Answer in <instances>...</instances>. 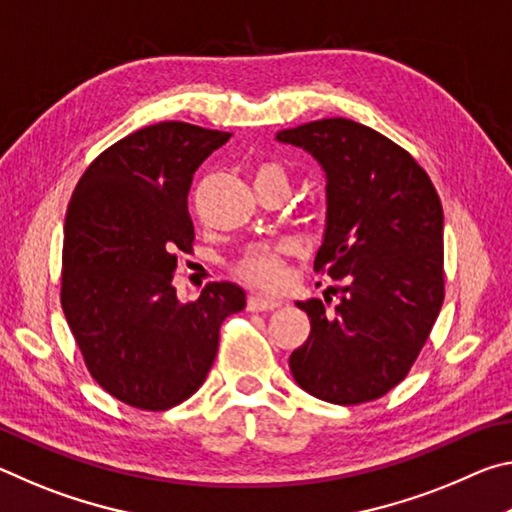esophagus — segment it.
I'll return each instance as SVG.
<instances>
[{
    "label": "esophagus",
    "instance_id": "1",
    "mask_svg": "<svg viewBox=\"0 0 512 512\" xmlns=\"http://www.w3.org/2000/svg\"><path fill=\"white\" fill-rule=\"evenodd\" d=\"M282 302L277 298L271 296H262V293H253V296L248 298V309L250 311H271L275 307H280Z\"/></svg>",
    "mask_w": 512,
    "mask_h": 512
}]
</instances>
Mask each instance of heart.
<instances>
[{
    "label": "heart",
    "instance_id": "1",
    "mask_svg": "<svg viewBox=\"0 0 512 512\" xmlns=\"http://www.w3.org/2000/svg\"><path fill=\"white\" fill-rule=\"evenodd\" d=\"M262 180H277V183L287 185V173L275 162H264L259 164L255 171V183H262ZM287 246L284 244H257L250 246L237 271L241 277H246L248 282L257 284V287H275L277 282L282 280V255Z\"/></svg>",
    "mask_w": 512,
    "mask_h": 512
}]
</instances>
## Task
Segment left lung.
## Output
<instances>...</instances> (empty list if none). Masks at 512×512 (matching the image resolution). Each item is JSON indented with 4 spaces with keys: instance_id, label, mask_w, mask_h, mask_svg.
<instances>
[{
    "instance_id": "8db88e82",
    "label": "left lung",
    "mask_w": 512,
    "mask_h": 512,
    "mask_svg": "<svg viewBox=\"0 0 512 512\" xmlns=\"http://www.w3.org/2000/svg\"><path fill=\"white\" fill-rule=\"evenodd\" d=\"M327 176V225L314 271L339 282L334 312L311 298L309 339L291 375L332 404L384 397L409 375L445 300L443 205L418 160L352 119L309 121L277 133Z\"/></svg>"
}]
</instances>
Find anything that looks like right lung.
<instances>
[{
  "label": "right lung",
  "instance_id": "add662e5",
  "mask_svg": "<svg viewBox=\"0 0 512 512\" xmlns=\"http://www.w3.org/2000/svg\"><path fill=\"white\" fill-rule=\"evenodd\" d=\"M230 133L160 121L108 146L65 216L60 305L92 379L115 400L167 411L210 372L219 329L246 307L237 284L210 282L180 302L178 253L194 250V171Z\"/></svg>",
  "mask_w": 512,
  "mask_h": 512
}]
</instances>
